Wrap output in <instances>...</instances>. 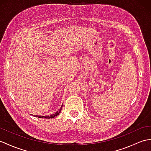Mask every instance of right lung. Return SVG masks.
I'll use <instances>...</instances> for the list:
<instances>
[{
  "mask_svg": "<svg viewBox=\"0 0 151 151\" xmlns=\"http://www.w3.org/2000/svg\"><path fill=\"white\" fill-rule=\"evenodd\" d=\"M62 106H63V105H62V107H61V108L58 111H56L55 114H54L52 115H45V116H41V115H34V116L37 117H39V118H45V119H50V118L52 119V118H54V117H55L56 116H57V115H58L60 114L61 111H62Z\"/></svg>",
  "mask_w": 151,
  "mask_h": 151,
  "instance_id": "obj_1",
  "label": "right lung"
}]
</instances>
